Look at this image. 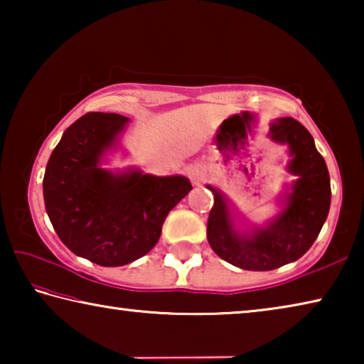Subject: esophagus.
I'll return each instance as SVG.
<instances>
[{
  "mask_svg": "<svg viewBox=\"0 0 364 364\" xmlns=\"http://www.w3.org/2000/svg\"><path fill=\"white\" fill-rule=\"evenodd\" d=\"M188 176L193 180V183L199 184L202 183L207 178V171L205 167L202 164H194V165H189L188 167Z\"/></svg>",
  "mask_w": 364,
  "mask_h": 364,
  "instance_id": "obj_1",
  "label": "esophagus"
}]
</instances>
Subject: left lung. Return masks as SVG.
Instances as JSON below:
<instances>
[{
    "instance_id": "8db88e82",
    "label": "left lung",
    "mask_w": 364,
    "mask_h": 364,
    "mask_svg": "<svg viewBox=\"0 0 364 364\" xmlns=\"http://www.w3.org/2000/svg\"><path fill=\"white\" fill-rule=\"evenodd\" d=\"M269 138L289 146L292 159L287 170L297 180L281 200L284 208L267 226L239 232L226 197L207 186L215 199L207 221L208 244L225 262L250 271H269L299 260L315 242L331 207L329 171L310 132L292 117H282L271 123Z\"/></svg>"
}]
</instances>
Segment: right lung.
<instances>
[{
	"label": "right lung",
	"mask_w": 364,
	"mask_h": 364,
	"mask_svg": "<svg viewBox=\"0 0 364 364\" xmlns=\"http://www.w3.org/2000/svg\"><path fill=\"white\" fill-rule=\"evenodd\" d=\"M128 120L119 114H85L64 132L43 178L46 213L59 239L101 267H122L146 255L168 212L193 189L181 175L101 168Z\"/></svg>",
	"instance_id": "obj_1"
}]
</instances>
